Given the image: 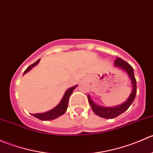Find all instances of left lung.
<instances>
[{
    "mask_svg": "<svg viewBox=\"0 0 153 153\" xmlns=\"http://www.w3.org/2000/svg\"><path fill=\"white\" fill-rule=\"evenodd\" d=\"M115 65L116 66V67H118L121 68V69H124V70L127 72L128 75H129V78H131V81H132V87H133V89H132V93L130 94L127 101H126V102H124L123 104H121V105L118 106H115V107L112 108H106L95 104V103L92 101V99L90 98L89 95H87L88 101H89V104H90L93 112H95L97 115H98V116L101 117V118H108V119H109V118H116L117 116H118V115H120L121 114H122L123 112H124L126 109H128V108L130 106L131 104L133 102L137 92L136 79H135V75H134L133 68L132 67V66L129 64H128L127 62L124 61L123 59L118 58V57H117L116 59H115Z\"/></svg>",
    "mask_w": 153,
    "mask_h": 153,
    "instance_id": "left-lung-1",
    "label": "left lung"
}]
</instances>
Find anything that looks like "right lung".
Instances as JSON below:
<instances>
[{
    "mask_svg": "<svg viewBox=\"0 0 153 153\" xmlns=\"http://www.w3.org/2000/svg\"><path fill=\"white\" fill-rule=\"evenodd\" d=\"M39 61H40V59H38V61H35L34 64H32V65H30L29 67H27V69L24 71V75L25 73H27V72H29L32 67H35V65H37ZM75 87H76V86L68 89L66 91L65 94H64V97H63L62 100H61V101L60 102V104H58L56 107L52 109V110L48 111V112H45V113H36V114H33L32 115L35 116V118L41 120V121H49V120L55 119V118H58V117L61 116V115H64V114L66 112V111H67L69 97H70L71 94L72 93L74 89H75Z\"/></svg>",
    "mask_w": 153,
    "mask_h": 153,
    "instance_id": "obj_1",
    "label": "right lung"
}]
</instances>
